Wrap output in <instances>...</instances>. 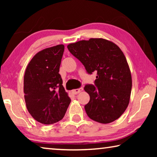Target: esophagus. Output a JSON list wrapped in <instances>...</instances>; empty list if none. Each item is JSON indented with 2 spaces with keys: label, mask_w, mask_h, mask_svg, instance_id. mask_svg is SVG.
I'll return each mask as SVG.
<instances>
[{
  "label": "esophagus",
  "mask_w": 157,
  "mask_h": 157,
  "mask_svg": "<svg viewBox=\"0 0 157 157\" xmlns=\"http://www.w3.org/2000/svg\"><path fill=\"white\" fill-rule=\"evenodd\" d=\"M82 90H83V88L73 89V90H72V93L73 94H79V93H80Z\"/></svg>",
  "instance_id": "esophagus-1"
}]
</instances>
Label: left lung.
<instances>
[{
	"mask_svg": "<svg viewBox=\"0 0 157 157\" xmlns=\"http://www.w3.org/2000/svg\"><path fill=\"white\" fill-rule=\"evenodd\" d=\"M67 48L89 73L97 71L96 86L84 87L90 96L84 106L88 116L102 124L120 118L128 107L132 86L129 66L120 48L102 38L79 41Z\"/></svg>",
	"mask_w": 157,
	"mask_h": 157,
	"instance_id": "8db88e82",
	"label": "left lung"
}]
</instances>
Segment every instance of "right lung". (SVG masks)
<instances>
[{
  "mask_svg": "<svg viewBox=\"0 0 157 157\" xmlns=\"http://www.w3.org/2000/svg\"><path fill=\"white\" fill-rule=\"evenodd\" d=\"M63 51V44L41 50L32 58L25 71L26 107L34 120L44 124L62 120L71 102L59 73Z\"/></svg>",
  "mask_w": 157,
  "mask_h": 157,
  "instance_id": "obj_1",
  "label": "right lung"
}]
</instances>
